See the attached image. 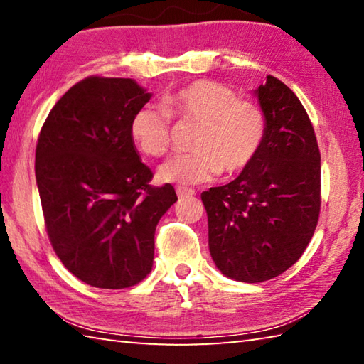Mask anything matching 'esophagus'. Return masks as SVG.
I'll list each match as a JSON object with an SVG mask.
<instances>
[{
	"label": "esophagus",
	"mask_w": 364,
	"mask_h": 364,
	"mask_svg": "<svg viewBox=\"0 0 364 364\" xmlns=\"http://www.w3.org/2000/svg\"><path fill=\"white\" fill-rule=\"evenodd\" d=\"M176 194H178V197H189V196H194L196 191L189 189V188H184V186H178Z\"/></svg>",
	"instance_id": "esophagus-1"
}]
</instances>
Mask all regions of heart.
I'll list each match as a JSON object with an SVG mask.
<instances>
[{
    "mask_svg": "<svg viewBox=\"0 0 364 364\" xmlns=\"http://www.w3.org/2000/svg\"><path fill=\"white\" fill-rule=\"evenodd\" d=\"M171 117L199 123L193 152L176 154L159 167L164 183L196 184L212 180L220 171L241 173L254 162L267 134V117L254 101L241 100L232 88L210 80H197L171 91L164 106L143 104L130 120L134 146L147 156L167 152Z\"/></svg>",
    "mask_w": 364,
    "mask_h": 364,
    "instance_id": "heart-1",
    "label": "heart"
}]
</instances>
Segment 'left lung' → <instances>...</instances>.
<instances>
[{"mask_svg": "<svg viewBox=\"0 0 364 364\" xmlns=\"http://www.w3.org/2000/svg\"><path fill=\"white\" fill-rule=\"evenodd\" d=\"M267 117L260 152L236 180L200 194L208 249L225 276L263 282L299 260L318 225L321 156L294 91L276 77L255 90Z\"/></svg>", "mask_w": 364, "mask_h": 364, "instance_id": "1", "label": "left lung"}]
</instances>
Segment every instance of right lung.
Returning a JSON list of instances; mask_svg holds the SVG:
<instances>
[{"mask_svg": "<svg viewBox=\"0 0 364 364\" xmlns=\"http://www.w3.org/2000/svg\"><path fill=\"white\" fill-rule=\"evenodd\" d=\"M151 96L132 78H85L51 109L36 143L48 237L93 287L125 289L151 273L156 226L178 200L171 184L151 186L130 136L132 115Z\"/></svg>", "mask_w": 364, "mask_h": 364, "instance_id": "add662e5", "label": "right lung"}]
</instances>
